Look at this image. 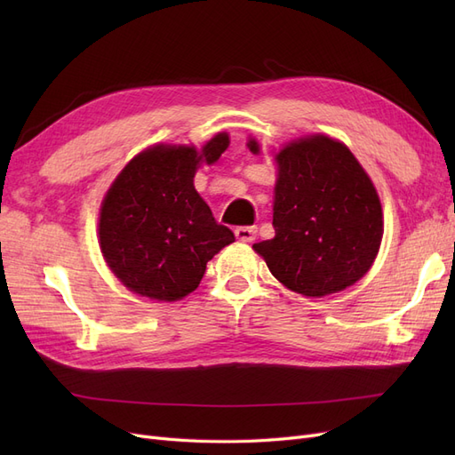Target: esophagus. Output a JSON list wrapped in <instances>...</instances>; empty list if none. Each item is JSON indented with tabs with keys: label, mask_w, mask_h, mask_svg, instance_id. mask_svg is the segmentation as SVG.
<instances>
[{
	"label": "esophagus",
	"mask_w": 455,
	"mask_h": 455,
	"mask_svg": "<svg viewBox=\"0 0 455 455\" xmlns=\"http://www.w3.org/2000/svg\"><path fill=\"white\" fill-rule=\"evenodd\" d=\"M256 233H258L256 226H241L235 229V237L241 243H252L256 239Z\"/></svg>",
	"instance_id": "esophagus-1"
}]
</instances>
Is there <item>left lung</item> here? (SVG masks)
Wrapping results in <instances>:
<instances>
[{
	"label": "left lung",
	"instance_id": "obj_1",
	"mask_svg": "<svg viewBox=\"0 0 455 455\" xmlns=\"http://www.w3.org/2000/svg\"><path fill=\"white\" fill-rule=\"evenodd\" d=\"M246 146L259 154L254 139ZM275 163V237L252 246L273 277L309 298L363 279L379 251L383 212L361 163L324 134L286 144Z\"/></svg>",
	"mask_w": 455,
	"mask_h": 455
}]
</instances>
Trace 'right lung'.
I'll use <instances>...</instances> for the list:
<instances>
[{
	"instance_id": "right-lung-1",
	"label": "right lung",
	"mask_w": 455,
	"mask_h": 455,
	"mask_svg": "<svg viewBox=\"0 0 455 455\" xmlns=\"http://www.w3.org/2000/svg\"><path fill=\"white\" fill-rule=\"evenodd\" d=\"M228 146V132L201 151L157 144L131 159L109 186L100 206V251L129 291L157 301L182 299L199 286L206 261L235 241L194 186L199 164L216 163Z\"/></svg>"
}]
</instances>
